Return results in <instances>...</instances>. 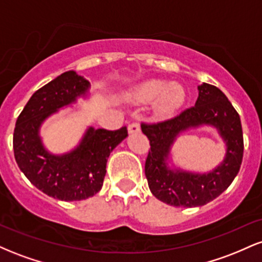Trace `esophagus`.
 Instances as JSON below:
<instances>
[{
    "mask_svg": "<svg viewBox=\"0 0 262 262\" xmlns=\"http://www.w3.org/2000/svg\"><path fill=\"white\" fill-rule=\"evenodd\" d=\"M128 132L130 134H133V133H139L140 132V125H139V123L138 122H133V123H130V124L128 125Z\"/></svg>",
    "mask_w": 262,
    "mask_h": 262,
    "instance_id": "34e87169",
    "label": "esophagus"
}]
</instances>
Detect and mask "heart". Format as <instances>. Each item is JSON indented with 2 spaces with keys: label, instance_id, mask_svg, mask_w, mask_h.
<instances>
[{
  "label": "heart",
  "instance_id": "1",
  "mask_svg": "<svg viewBox=\"0 0 262 262\" xmlns=\"http://www.w3.org/2000/svg\"><path fill=\"white\" fill-rule=\"evenodd\" d=\"M129 98L140 103L155 101V110L166 116L179 110L186 98V92L180 83H167L160 79H150L137 85L129 93Z\"/></svg>",
  "mask_w": 262,
  "mask_h": 262
}]
</instances>
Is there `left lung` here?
Segmentation results:
<instances>
[{"label": "left lung", "mask_w": 262, "mask_h": 262, "mask_svg": "<svg viewBox=\"0 0 262 262\" xmlns=\"http://www.w3.org/2000/svg\"><path fill=\"white\" fill-rule=\"evenodd\" d=\"M196 104L172 118L156 123H141V132L148 137L150 149L145 161V176L150 191L161 202L175 207L204 206L230 186L240 170L244 139L240 117L227 96L218 87L198 86ZM208 124L219 128L227 144L222 164L212 173H186L170 170L166 160L170 145L180 133L191 126Z\"/></svg>", "instance_id": "1"}]
</instances>
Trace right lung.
<instances>
[{
	"label": "right lung",
	"instance_id": "1",
	"mask_svg": "<svg viewBox=\"0 0 262 262\" xmlns=\"http://www.w3.org/2000/svg\"><path fill=\"white\" fill-rule=\"evenodd\" d=\"M90 82L75 71H66L33 93L18 116L13 133L14 158L27 179L48 196L81 201L100 191L111 151L128 137L127 127L117 130L90 128L80 145L65 155L44 149L39 128L59 108L85 95Z\"/></svg>",
	"mask_w": 262,
	"mask_h": 262
}]
</instances>
